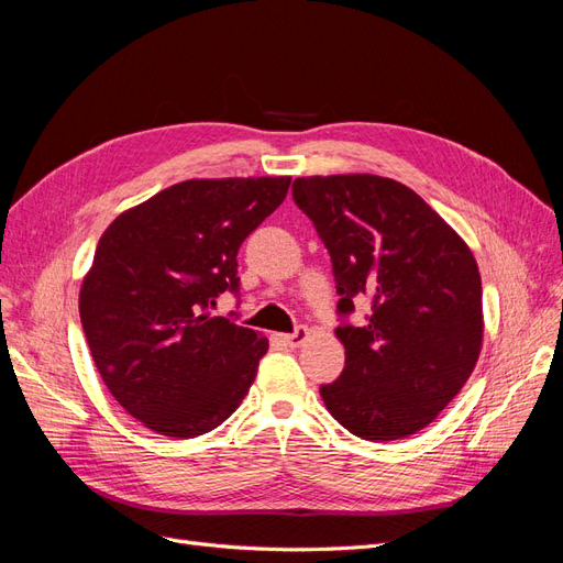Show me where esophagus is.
Instances as JSON below:
<instances>
[{"instance_id":"obj_1","label":"esophagus","mask_w":563,"mask_h":563,"mask_svg":"<svg viewBox=\"0 0 563 563\" xmlns=\"http://www.w3.org/2000/svg\"><path fill=\"white\" fill-rule=\"evenodd\" d=\"M282 338H284V343H286V345H291V347H300V345L305 343V340L310 338V331L305 329V327H298L294 333L282 335Z\"/></svg>"}]
</instances>
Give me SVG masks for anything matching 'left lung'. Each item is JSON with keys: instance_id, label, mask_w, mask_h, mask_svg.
I'll use <instances>...</instances> for the list:
<instances>
[{"instance_id": "obj_1", "label": "left lung", "mask_w": 563, "mask_h": 563, "mask_svg": "<svg viewBox=\"0 0 563 563\" xmlns=\"http://www.w3.org/2000/svg\"><path fill=\"white\" fill-rule=\"evenodd\" d=\"M294 199L327 244L338 310L368 298L364 327H338L345 368L319 395L368 441L428 428L457 395L484 345L474 253L411 187L373 174L296 178Z\"/></svg>"}]
</instances>
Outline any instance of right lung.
<instances>
[{
  "mask_svg": "<svg viewBox=\"0 0 563 563\" xmlns=\"http://www.w3.org/2000/svg\"><path fill=\"white\" fill-rule=\"evenodd\" d=\"M291 176L192 178L119 213L79 288V317L110 395L176 439L225 422L267 338L209 305L236 291V251L284 201Z\"/></svg>",
  "mask_w": 563,
  "mask_h": 563,
  "instance_id": "1",
  "label": "right lung"
}]
</instances>
